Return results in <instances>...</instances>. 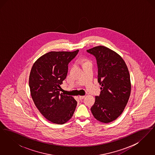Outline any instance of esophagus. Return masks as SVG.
<instances>
[{
    "label": "esophagus",
    "instance_id": "34e87169",
    "mask_svg": "<svg viewBox=\"0 0 155 155\" xmlns=\"http://www.w3.org/2000/svg\"><path fill=\"white\" fill-rule=\"evenodd\" d=\"M85 96H79V98L80 99H83Z\"/></svg>",
    "mask_w": 155,
    "mask_h": 155
}]
</instances>
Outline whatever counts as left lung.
Returning <instances> with one entry per match:
<instances>
[{
	"mask_svg": "<svg viewBox=\"0 0 155 155\" xmlns=\"http://www.w3.org/2000/svg\"><path fill=\"white\" fill-rule=\"evenodd\" d=\"M87 51L96 58L102 87L91 112L97 120L109 123L118 118L128 103L131 89L129 71L123 58L108 48L97 46Z\"/></svg>",
	"mask_w": 155,
	"mask_h": 155,
	"instance_id": "left-lung-1",
	"label": "left lung"
}]
</instances>
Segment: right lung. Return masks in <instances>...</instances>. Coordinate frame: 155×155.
Masks as SVG:
<instances>
[{
  "label": "right lung",
  "instance_id": "add662e5",
  "mask_svg": "<svg viewBox=\"0 0 155 155\" xmlns=\"http://www.w3.org/2000/svg\"><path fill=\"white\" fill-rule=\"evenodd\" d=\"M78 51L48 52L32 67L29 77L31 97L40 113L53 123H66L76 108L74 97L60 94L59 91L66 78L68 64Z\"/></svg>",
  "mask_w": 155,
  "mask_h": 155
}]
</instances>
